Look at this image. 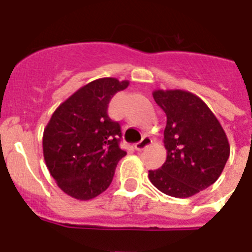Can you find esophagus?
Masks as SVG:
<instances>
[{
  "label": "esophagus",
  "instance_id": "obj_1",
  "mask_svg": "<svg viewBox=\"0 0 252 252\" xmlns=\"http://www.w3.org/2000/svg\"><path fill=\"white\" fill-rule=\"evenodd\" d=\"M151 142H153V140H151L150 136H144V137H142L141 141L137 142V144H135V149H136L137 151H142L144 149L148 148Z\"/></svg>",
  "mask_w": 252,
  "mask_h": 252
}]
</instances>
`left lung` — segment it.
<instances>
[{
    "label": "left lung",
    "instance_id": "left-lung-1",
    "mask_svg": "<svg viewBox=\"0 0 252 252\" xmlns=\"http://www.w3.org/2000/svg\"><path fill=\"white\" fill-rule=\"evenodd\" d=\"M166 115V160L149 170L151 183L170 197L188 198L212 186L230 157V144L221 124L199 97L182 90L153 93Z\"/></svg>",
    "mask_w": 252,
    "mask_h": 252
}]
</instances>
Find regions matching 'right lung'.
I'll use <instances>...</instances> for the list:
<instances>
[{
	"mask_svg": "<svg viewBox=\"0 0 252 252\" xmlns=\"http://www.w3.org/2000/svg\"><path fill=\"white\" fill-rule=\"evenodd\" d=\"M128 81L101 78L86 84L58 107L43 136L45 164L64 193L88 201L104 192L117 162L126 155L120 146L119 122L107 113L111 98Z\"/></svg>",
	"mask_w": 252,
	"mask_h": 252,
	"instance_id": "obj_1",
	"label": "right lung"
}]
</instances>
